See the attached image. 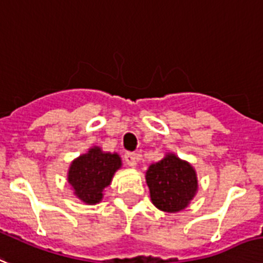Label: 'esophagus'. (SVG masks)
I'll return each instance as SVG.
<instances>
[{
    "instance_id": "obj_1",
    "label": "esophagus",
    "mask_w": 263,
    "mask_h": 263,
    "mask_svg": "<svg viewBox=\"0 0 263 263\" xmlns=\"http://www.w3.org/2000/svg\"><path fill=\"white\" fill-rule=\"evenodd\" d=\"M138 154L135 153H125L124 154V162L127 163L128 166H131V167H135L136 163H138Z\"/></svg>"
}]
</instances>
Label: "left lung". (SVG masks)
Listing matches in <instances>:
<instances>
[{"mask_svg": "<svg viewBox=\"0 0 263 263\" xmlns=\"http://www.w3.org/2000/svg\"><path fill=\"white\" fill-rule=\"evenodd\" d=\"M146 182L154 205L170 213L186 208L198 187L193 166L176 154H167L163 159L150 165L146 172Z\"/></svg>", "mask_w": 263, "mask_h": 263, "instance_id": "8db88e82", "label": "left lung"}]
</instances>
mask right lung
<instances>
[{
  "label": "right lung",
  "mask_w": 263,
  "mask_h": 263,
  "mask_svg": "<svg viewBox=\"0 0 263 263\" xmlns=\"http://www.w3.org/2000/svg\"><path fill=\"white\" fill-rule=\"evenodd\" d=\"M120 167L119 154L104 153L100 147H93L71 162L67 180L80 200L86 204H97Z\"/></svg>",
  "instance_id": "obj_1"
}]
</instances>
